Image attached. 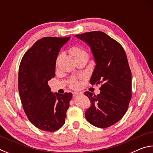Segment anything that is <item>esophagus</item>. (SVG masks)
I'll return each instance as SVG.
<instances>
[{
    "label": "esophagus",
    "instance_id": "esophagus-1",
    "mask_svg": "<svg viewBox=\"0 0 153 153\" xmlns=\"http://www.w3.org/2000/svg\"><path fill=\"white\" fill-rule=\"evenodd\" d=\"M81 94H82V92H73V94H74V97H75V96H76V95Z\"/></svg>",
    "mask_w": 153,
    "mask_h": 153
}]
</instances>
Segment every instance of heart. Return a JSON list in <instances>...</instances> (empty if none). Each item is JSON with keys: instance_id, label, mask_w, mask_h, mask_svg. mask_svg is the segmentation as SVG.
<instances>
[{"instance_id": "heart-1", "label": "heart", "mask_w": 153, "mask_h": 153, "mask_svg": "<svg viewBox=\"0 0 153 153\" xmlns=\"http://www.w3.org/2000/svg\"><path fill=\"white\" fill-rule=\"evenodd\" d=\"M70 53L71 55L74 56L75 60L80 58H86L87 59L88 58V55L86 51L84 48H82V46H73L70 49ZM69 86H70L71 88H78L79 87V82L77 79H71L69 81Z\"/></svg>"}]
</instances>
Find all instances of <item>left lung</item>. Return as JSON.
<instances>
[{"label":"left lung","mask_w":153,"mask_h":153,"mask_svg":"<svg viewBox=\"0 0 153 153\" xmlns=\"http://www.w3.org/2000/svg\"><path fill=\"white\" fill-rule=\"evenodd\" d=\"M76 36L90 46L97 63L90 83L101 85L99 94L84 92L91 102L85 117L93 126L108 128L123 117L131 98V73L126 54L120 43L100 31Z\"/></svg>","instance_id":"1"}]
</instances>
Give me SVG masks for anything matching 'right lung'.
Segmentation results:
<instances>
[{
  "label": "right lung",
  "mask_w": 153,
  "mask_h": 153,
  "mask_svg": "<svg viewBox=\"0 0 153 153\" xmlns=\"http://www.w3.org/2000/svg\"><path fill=\"white\" fill-rule=\"evenodd\" d=\"M69 38H41L21 61L18 75L21 102L28 120L41 130L53 132L65 123L72 94H53L48 82L55 76L58 54Z\"/></svg>",
  "instance_id": "right-lung-1"
}]
</instances>
